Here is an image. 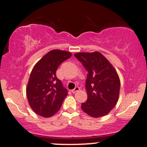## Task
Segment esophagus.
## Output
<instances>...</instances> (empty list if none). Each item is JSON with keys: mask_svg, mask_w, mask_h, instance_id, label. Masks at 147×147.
Here are the masks:
<instances>
[{"mask_svg": "<svg viewBox=\"0 0 147 147\" xmlns=\"http://www.w3.org/2000/svg\"><path fill=\"white\" fill-rule=\"evenodd\" d=\"M79 90H80V88H79V87L78 86H76L75 88L73 89V90H72V93H75L76 92H77V91H79Z\"/></svg>", "mask_w": 147, "mask_h": 147, "instance_id": "34e87169", "label": "esophagus"}]
</instances>
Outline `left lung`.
Masks as SVG:
<instances>
[{
    "mask_svg": "<svg viewBox=\"0 0 147 147\" xmlns=\"http://www.w3.org/2000/svg\"><path fill=\"white\" fill-rule=\"evenodd\" d=\"M87 70V101L82 104L84 112L92 117L106 115L115 106L119 98L120 81L110 62L100 52L75 54Z\"/></svg>",
    "mask_w": 147,
    "mask_h": 147,
    "instance_id": "1",
    "label": "left lung"
}]
</instances>
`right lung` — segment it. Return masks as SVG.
I'll use <instances>...</instances> for the list:
<instances>
[{
    "label": "right lung",
    "mask_w": 147,
    "mask_h": 147,
    "mask_svg": "<svg viewBox=\"0 0 147 147\" xmlns=\"http://www.w3.org/2000/svg\"><path fill=\"white\" fill-rule=\"evenodd\" d=\"M72 56L70 52L53 50L37 62L31 74L26 88L30 107L38 115L50 117L58 112L68 90L57 77L60 64Z\"/></svg>",
    "instance_id": "right-lung-1"
}]
</instances>
